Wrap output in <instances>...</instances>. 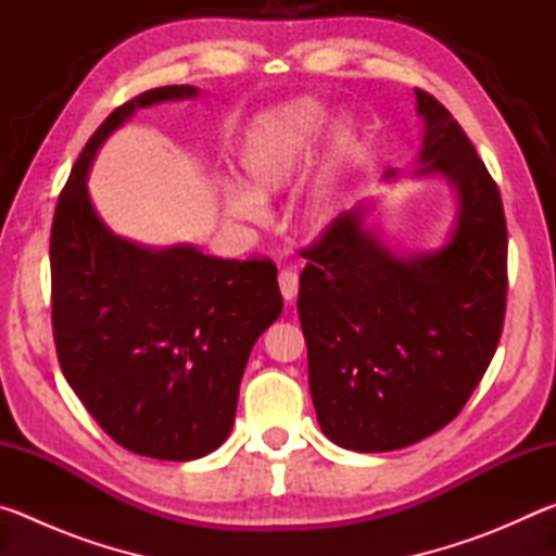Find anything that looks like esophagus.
<instances>
[{
	"instance_id": "1",
	"label": "esophagus",
	"mask_w": 556,
	"mask_h": 556,
	"mask_svg": "<svg viewBox=\"0 0 556 556\" xmlns=\"http://www.w3.org/2000/svg\"><path fill=\"white\" fill-rule=\"evenodd\" d=\"M279 291H281V296H285L287 304H291V301L296 299V294H299V275H296V271H291V269L279 271Z\"/></svg>"
}]
</instances>
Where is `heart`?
Wrapping results in <instances>:
<instances>
[{
    "label": "heart",
    "mask_w": 556,
    "mask_h": 556,
    "mask_svg": "<svg viewBox=\"0 0 556 556\" xmlns=\"http://www.w3.org/2000/svg\"><path fill=\"white\" fill-rule=\"evenodd\" d=\"M326 112L316 102H294L260 117L248 131L240 149L242 186H228L223 191V208L230 218L262 223L265 203L289 191L308 172L321 144L326 129ZM351 154L348 131H338L333 154L321 174L301 201V220L306 228L324 230L343 208L345 164Z\"/></svg>",
    "instance_id": "obj_1"
}]
</instances>
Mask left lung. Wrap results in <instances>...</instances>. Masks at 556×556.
<instances>
[{
	"instance_id": "8db88e82",
	"label": "left lung",
	"mask_w": 556,
	"mask_h": 556,
	"mask_svg": "<svg viewBox=\"0 0 556 556\" xmlns=\"http://www.w3.org/2000/svg\"><path fill=\"white\" fill-rule=\"evenodd\" d=\"M414 176L456 188L454 232L437 252L397 257L341 213L301 255L299 321L318 425L333 444L378 454L446 427L491 365L503 333L507 228L501 191L451 112L425 90ZM397 178V172H388Z\"/></svg>"
}]
</instances>
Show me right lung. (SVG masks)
Here are the masks:
<instances>
[{
  "label": "right lung",
  "instance_id": "obj_1",
  "mask_svg": "<svg viewBox=\"0 0 556 556\" xmlns=\"http://www.w3.org/2000/svg\"><path fill=\"white\" fill-rule=\"evenodd\" d=\"M166 86L119 105L88 139L51 228V321L65 380L131 454L193 460L232 431L257 338L281 314L271 260H220L193 244L152 250L112 232L92 208L88 172L139 108L195 98Z\"/></svg>",
  "mask_w": 556,
  "mask_h": 556
}]
</instances>
